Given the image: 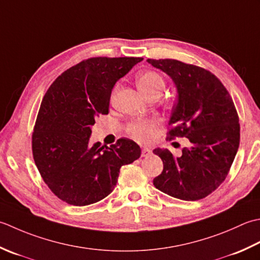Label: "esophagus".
Here are the masks:
<instances>
[{
    "label": "esophagus",
    "instance_id": "1",
    "mask_svg": "<svg viewBox=\"0 0 260 260\" xmlns=\"http://www.w3.org/2000/svg\"><path fill=\"white\" fill-rule=\"evenodd\" d=\"M151 153V149L148 147H142V150H141V156L142 157H148Z\"/></svg>",
    "mask_w": 260,
    "mask_h": 260
}]
</instances>
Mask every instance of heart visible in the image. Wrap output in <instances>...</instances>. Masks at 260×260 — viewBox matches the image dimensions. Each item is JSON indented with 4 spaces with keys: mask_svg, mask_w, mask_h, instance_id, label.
<instances>
[{
    "mask_svg": "<svg viewBox=\"0 0 260 260\" xmlns=\"http://www.w3.org/2000/svg\"><path fill=\"white\" fill-rule=\"evenodd\" d=\"M137 85L140 92L147 96L152 93L161 94L165 88V82L159 74L155 72H145L138 75ZM153 124H155L153 121H137V122L130 124L129 132L138 140H147L153 134Z\"/></svg>",
    "mask_w": 260,
    "mask_h": 260,
    "instance_id": "heart-1",
    "label": "heart"
}]
</instances>
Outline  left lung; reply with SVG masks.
Instances as JSON below:
<instances>
[{"label": "left lung", "mask_w": 260, "mask_h": 260, "mask_svg": "<svg viewBox=\"0 0 260 260\" xmlns=\"http://www.w3.org/2000/svg\"><path fill=\"white\" fill-rule=\"evenodd\" d=\"M172 78L177 92L168 125L169 138L186 137L190 145L182 155L156 148L164 169L155 187L183 201L208 197L224 181L235 160L240 125L234 101L209 71L175 59H147Z\"/></svg>", "instance_id": "8db88e82"}]
</instances>
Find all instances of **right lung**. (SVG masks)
<instances>
[{"label": "right lung", "mask_w": 260, "mask_h": 260, "mask_svg": "<svg viewBox=\"0 0 260 260\" xmlns=\"http://www.w3.org/2000/svg\"><path fill=\"white\" fill-rule=\"evenodd\" d=\"M140 57H96L63 72L42 100L32 152L37 168L56 197L85 206L107 198L118 182L120 168L140 157L135 141L121 138L115 145L89 144L92 126L109 113L115 83Z\"/></svg>", "instance_id": "right-lung-1"}]
</instances>
